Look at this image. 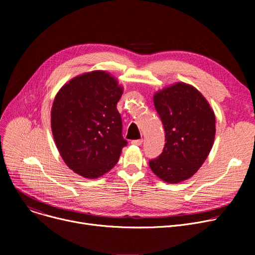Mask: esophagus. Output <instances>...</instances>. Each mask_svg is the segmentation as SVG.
<instances>
[{
    "instance_id": "1",
    "label": "esophagus",
    "mask_w": 255,
    "mask_h": 255,
    "mask_svg": "<svg viewBox=\"0 0 255 255\" xmlns=\"http://www.w3.org/2000/svg\"><path fill=\"white\" fill-rule=\"evenodd\" d=\"M142 139H136V140H132L131 143L132 144H135V145H141L142 144Z\"/></svg>"
}]
</instances>
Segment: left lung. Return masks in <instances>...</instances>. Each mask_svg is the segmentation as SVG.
<instances>
[{
  "instance_id": "8db88e82",
  "label": "left lung",
  "mask_w": 255,
  "mask_h": 255,
  "mask_svg": "<svg viewBox=\"0 0 255 255\" xmlns=\"http://www.w3.org/2000/svg\"><path fill=\"white\" fill-rule=\"evenodd\" d=\"M162 121L165 145L150 168L162 181L176 184L191 178L204 164L216 133L215 114L193 86L176 83L154 94Z\"/></svg>"
}]
</instances>
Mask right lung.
I'll return each instance as SVG.
<instances>
[{
  "instance_id": "obj_1",
  "label": "right lung",
  "mask_w": 255,
  "mask_h": 255,
  "mask_svg": "<svg viewBox=\"0 0 255 255\" xmlns=\"http://www.w3.org/2000/svg\"><path fill=\"white\" fill-rule=\"evenodd\" d=\"M123 87L103 70L77 75L53 99L50 124L66 165L77 175L97 179L118 162L127 141L117 103Z\"/></svg>"
}]
</instances>
